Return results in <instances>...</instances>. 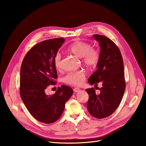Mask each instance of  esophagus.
Masks as SVG:
<instances>
[{"instance_id":"1","label":"esophagus","mask_w":146,"mask_h":146,"mask_svg":"<svg viewBox=\"0 0 146 146\" xmlns=\"http://www.w3.org/2000/svg\"><path fill=\"white\" fill-rule=\"evenodd\" d=\"M80 91V88H74V91L76 92H78Z\"/></svg>"}]
</instances>
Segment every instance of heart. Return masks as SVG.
Here are the masks:
<instances>
[{
	"mask_svg": "<svg viewBox=\"0 0 146 146\" xmlns=\"http://www.w3.org/2000/svg\"><path fill=\"white\" fill-rule=\"evenodd\" d=\"M68 51L80 58H82L83 63L86 66L93 67L98 64L99 60V54L96 50L92 48V46L87 42L76 41L68 48ZM54 63L57 69H60L62 66L61 55L57 53L54 56ZM86 74L84 70H77L69 72L63 78V81L69 85L81 86L85 81Z\"/></svg>",
	"mask_w": 146,
	"mask_h": 146,
	"instance_id": "1",
	"label": "heart"
}]
</instances>
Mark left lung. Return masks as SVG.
<instances>
[{
	"instance_id": "8db88e82",
	"label": "left lung",
	"mask_w": 146,
	"mask_h": 146,
	"mask_svg": "<svg viewBox=\"0 0 146 146\" xmlns=\"http://www.w3.org/2000/svg\"><path fill=\"white\" fill-rule=\"evenodd\" d=\"M93 38L99 42L100 52L98 69L88 82L94 86L102 82V87L99 88L98 95L94 88L86 90L89 95L87 109L92 116L102 119L113 114L122 100L125 89L123 63L120 50L111 39L100 35Z\"/></svg>"
}]
</instances>
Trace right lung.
Returning a JSON list of instances; mask_svg holds the SVG:
<instances>
[{
    "instance_id": "obj_1",
    "label": "right lung",
    "mask_w": 146,
    "mask_h": 146,
    "mask_svg": "<svg viewBox=\"0 0 146 146\" xmlns=\"http://www.w3.org/2000/svg\"><path fill=\"white\" fill-rule=\"evenodd\" d=\"M63 38L47 39L35 45L25 55L21 67L20 94L28 111L38 121L51 123L62 114L66 101L73 90L66 85L58 87L55 93H45L50 85H55L57 72L54 56L61 47Z\"/></svg>"
}]
</instances>
